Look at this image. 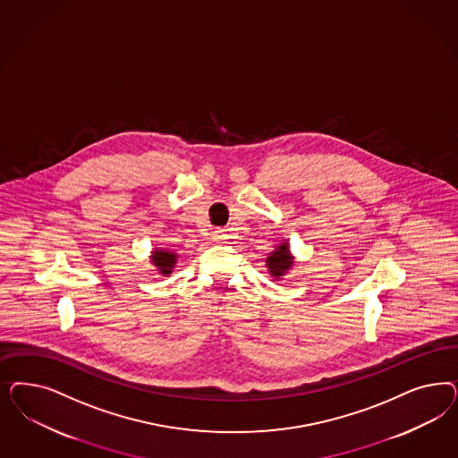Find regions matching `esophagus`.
Segmentation results:
<instances>
[{"mask_svg":"<svg viewBox=\"0 0 458 458\" xmlns=\"http://www.w3.org/2000/svg\"><path fill=\"white\" fill-rule=\"evenodd\" d=\"M212 239H214L216 242H225V239H227V234H225V231H224V229H217V231H214V234H212Z\"/></svg>","mask_w":458,"mask_h":458,"instance_id":"1","label":"esophagus"}]
</instances>
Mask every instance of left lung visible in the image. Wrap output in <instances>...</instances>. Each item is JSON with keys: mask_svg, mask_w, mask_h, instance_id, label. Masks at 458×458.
<instances>
[{"mask_svg": "<svg viewBox=\"0 0 458 458\" xmlns=\"http://www.w3.org/2000/svg\"><path fill=\"white\" fill-rule=\"evenodd\" d=\"M295 265V256L290 251V242L284 239L281 244L275 246V250L266 258L267 273L275 278L281 280Z\"/></svg>", "mask_w": 458, "mask_h": 458, "instance_id": "8db88e82", "label": "left lung"}]
</instances>
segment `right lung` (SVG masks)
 I'll use <instances>...</instances> for the list:
<instances>
[{
    "label": "right lung",
    "instance_id": "obj_1",
    "mask_svg": "<svg viewBox=\"0 0 458 458\" xmlns=\"http://www.w3.org/2000/svg\"><path fill=\"white\" fill-rule=\"evenodd\" d=\"M149 261L157 267L162 276H170L178 261V252L166 248H155L149 256Z\"/></svg>",
    "mask_w": 458,
    "mask_h": 458
}]
</instances>
